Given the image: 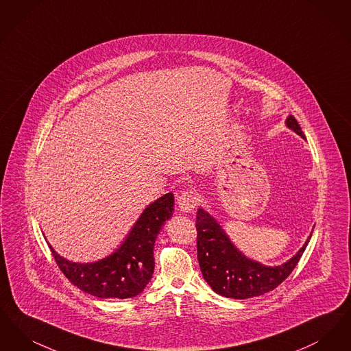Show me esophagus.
Here are the masks:
<instances>
[{
	"label": "esophagus",
	"mask_w": 351,
	"mask_h": 351,
	"mask_svg": "<svg viewBox=\"0 0 351 351\" xmlns=\"http://www.w3.org/2000/svg\"><path fill=\"white\" fill-rule=\"evenodd\" d=\"M200 204L196 189H185L178 196V205L183 212H192Z\"/></svg>",
	"instance_id": "34e87169"
}]
</instances>
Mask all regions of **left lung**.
Returning <instances> with one entry per match:
<instances>
[{
  "mask_svg": "<svg viewBox=\"0 0 351 351\" xmlns=\"http://www.w3.org/2000/svg\"><path fill=\"white\" fill-rule=\"evenodd\" d=\"M287 126L305 138L293 116L287 118ZM196 230L197 259L204 279L216 293L233 299L261 296L283 283L298 266L309 242L308 239L300 251L283 266L266 267L249 261L237 250L216 219L202 209L197 210Z\"/></svg>",
  "mask_w": 351,
  "mask_h": 351,
  "instance_id": "8db88e82",
  "label": "left lung"
}]
</instances>
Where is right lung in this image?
<instances>
[{"label":"right lung","mask_w":351,"mask_h":351,"mask_svg":"<svg viewBox=\"0 0 351 351\" xmlns=\"http://www.w3.org/2000/svg\"><path fill=\"white\" fill-rule=\"evenodd\" d=\"M173 195L152 202L136 221L125 243L96 263L79 265L59 256L53 259L68 280L84 292L101 299H129L139 295L154 272V245L165 221L172 216Z\"/></svg>","instance_id":"obj_1"}]
</instances>
